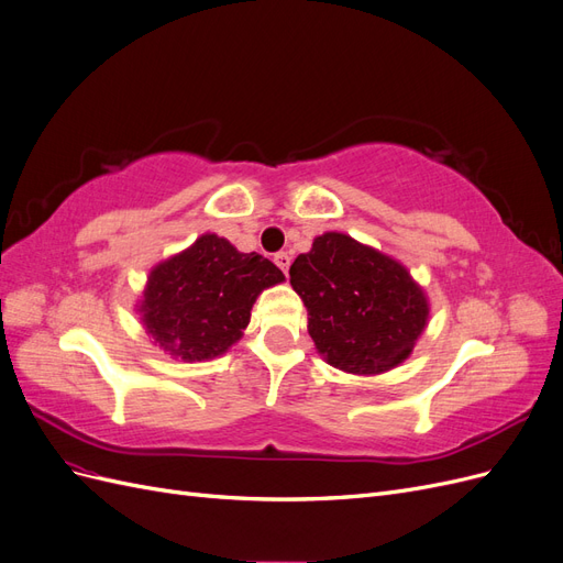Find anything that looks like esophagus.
<instances>
[{"label": "esophagus", "instance_id": "esophagus-1", "mask_svg": "<svg viewBox=\"0 0 563 563\" xmlns=\"http://www.w3.org/2000/svg\"><path fill=\"white\" fill-rule=\"evenodd\" d=\"M275 263L282 267L284 275H288V267H291V255L282 251V253H277V255H275Z\"/></svg>", "mask_w": 563, "mask_h": 563}]
</instances>
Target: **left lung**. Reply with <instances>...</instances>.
<instances>
[{
	"label": "left lung",
	"instance_id": "left-lung-1",
	"mask_svg": "<svg viewBox=\"0 0 563 563\" xmlns=\"http://www.w3.org/2000/svg\"><path fill=\"white\" fill-rule=\"evenodd\" d=\"M288 275L308 308L317 352L352 376L401 366L430 321L428 294L411 272L343 232L314 236Z\"/></svg>",
	"mask_w": 563,
	"mask_h": 563
}]
</instances>
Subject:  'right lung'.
<instances>
[{"instance_id":"right-lung-1","label":"right lung","mask_w":563,"mask_h":563,"mask_svg":"<svg viewBox=\"0 0 563 563\" xmlns=\"http://www.w3.org/2000/svg\"><path fill=\"white\" fill-rule=\"evenodd\" d=\"M282 282L275 263L207 232L150 269L135 310L159 350L180 362H209L244 335L255 298Z\"/></svg>"}]
</instances>
